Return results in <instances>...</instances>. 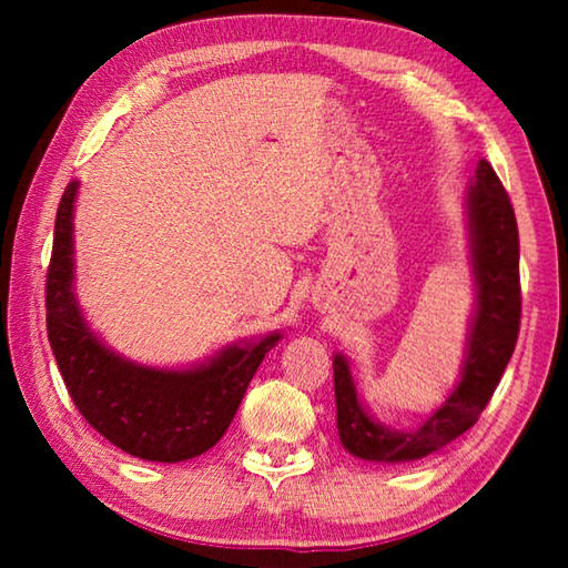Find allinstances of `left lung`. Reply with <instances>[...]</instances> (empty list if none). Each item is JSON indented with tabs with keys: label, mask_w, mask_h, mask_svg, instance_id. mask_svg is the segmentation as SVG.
Listing matches in <instances>:
<instances>
[{
	"label": "left lung",
	"mask_w": 568,
	"mask_h": 568,
	"mask_svg": "<svg viewBox=\"0 0 568 568\" xmlns=\"http://www.w3.org/2000/svg\"><path fill=\"white\" fill-rule=\"evenodd\" d=\"M468 225L478 285L468 353L460 383L418 430H390L373 420L355 396L343 355L333 361L335 408L341 444L353 456L381 464H403L444 448L474 426L501 381L521 328V277H518V225L501 180L486 160L478 162L468 192Z\"/></svg>",
	"instance_id": "1"
}]
</instances>
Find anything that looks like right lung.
I'll return each mask as SVG.
<instances>
[{"instance_id": "add662e5", "label": "right lung", "mask_w": 568, "mask_h": 568, "mask_svg": "<svg viewBox=\"0 0 568 568\" xmlns=\"http://www.w3.org/2000/svg\"><path fill=\"white\" fill-rule=\"evenodd\" d=\"M70 182L57 207L47 267V338L64 386L84 420L124 454L175 464L213 448L233 420L265 353L281 341L233 345L192 371L142 368L104 348L84 325L72 293Z\"/></svg>"}]
</instances>
